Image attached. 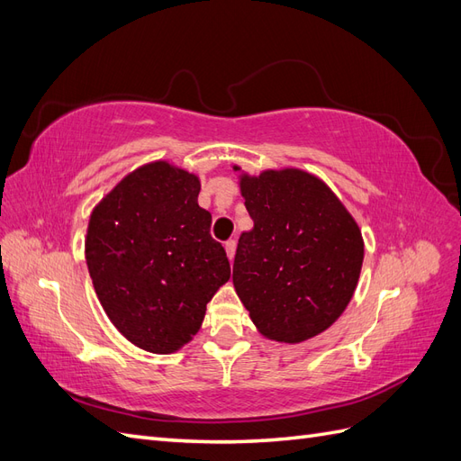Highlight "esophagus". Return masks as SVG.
Segmentation results:
<instances>
[{"instance_id": "esophagus-1", "label": "esophagus", "mask_w": 461, "mask_h": 461, "mask_svg": "<svg viewBox=\"0 0 461 461\" xmlns=\"http://www.w3.org/2000/svg\"><path fill=\"white\" fill-rule=\"evenodd\" d=\"M225 252H227V258L232 261L234 259V252H236V242L234 240H227L225 242Z\"/></svg>"}]
</instances>
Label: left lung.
<instances>
[{
	"label": "left lung",
	"instance_id": "obj_1",
	"mask_svg": "<svg viewBox=\"0 0 461 461\" xmlns=\"http://www.w3.org/2000/svg\"><path fill=\"white\" fill-rule=\"evenodd\" d=\"M239 171L254 229L236 248L232 285L258 332L300 344L327 330L350 303L364 263V236L317 175L283 167Z\"/></svg>",
	"mask_w": 461,
	"mask_h": 461
}]
</instances>
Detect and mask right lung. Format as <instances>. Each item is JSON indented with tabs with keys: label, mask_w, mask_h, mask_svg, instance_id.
Returning a JSON list of instances; mask_svg holds the SVG:
<instances>
[{
	"label": "right lung",
	"mask_w": 461,
	"mask_h": 461,
	"mask_svg": "<svg viewBox=\"0 0 461 461\" xmlns=\"http://www.w3.org/2000/svg\"><path fill=\"white\" fill-rule=\"evenodd\" d=\"M200 176L167 159L124 175L92 209L85 254L111 323L134 346L173 354L203 323L230 278L225 249L198 205Z\"/></svg>",
	"instance_id": "add662e5"
}]
</instances>
